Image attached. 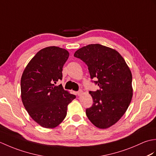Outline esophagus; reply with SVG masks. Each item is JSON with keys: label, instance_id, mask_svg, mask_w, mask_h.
<instances>
[{"label": "esophagus", "instance_id": "34e87169", "mask_svg": "<svg viewBox=\"0 0 156 156\" xmlns=\"http://www.w3.org/2000/svg\"><path fill=\"white\" fill-rule=\"evenodd\" d=\"M82 90H78V92H76V94H77V95H80L81 94H82Z\"/></svg>", "mask_w": 156, "mask_h": 156}]
</instances>
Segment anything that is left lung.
Listing matches in <instances>:
<instances>
[{
    "instance_id": "1",
    "label": "left lung",
    "mask_w": 156,
    "mask_h": 156,
    "mask_svg": "<svg viewBox=\"0 0 156 156\" xmlns=\"http://www.w3.org/2000/svg\"><path fill=\"white\" fill-rule=\"evenodd\" d=\"M74 57L88 66L90 78L100 88L90 91L93 105L86 109L89 120L96 127L107 129L115 124L127 111L133 96L132 74L118 51L101 44L79 49Z\"/></svg>"
}]
</instances>
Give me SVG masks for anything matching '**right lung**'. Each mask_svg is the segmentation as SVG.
I'll return each mask as SVG.
<instances>
[{
    "mask_svg": "<svg viewBox=\"0 0 156 156\" xmlns=\"http://www.w3.org/2000/svg\"><path fill=\"white\" fill-rule=\"evenodd\" d=\"M69 57L65 49L50 46L41 49L29 62L21 80V99L30 117L45 128H54L67 114L76 98L62 84V68Z\"/></svg>",
    "mask_w": 156,
    "mask_h": 156,
    "instance_id": "right-lung-1",
    "label": "right lung"
}]
</instances>
